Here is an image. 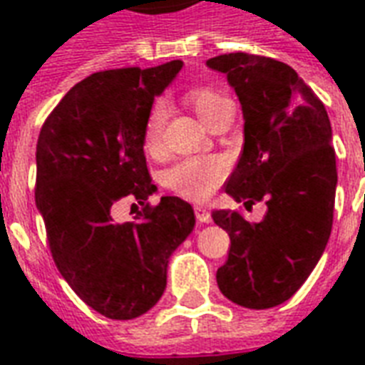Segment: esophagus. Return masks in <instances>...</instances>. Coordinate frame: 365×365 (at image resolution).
Returning <instances> with one entry per match:
<instances>
[{
    "label": "esophagus",
    "instance_id": "1",
    "mask_svg": "<svg viewBox=\"0 0 365 365\" xmlns=\"http://www.w3.org/2000/svg\"><path fill=\"white\" fill-rule=\"evenodd\" d=\"M194 212H196V218L201 224L211 222V211L203 205H194Z\"/></svg>",
    "mask_w": 365,
    "mask_h": 365
}]
</instances>
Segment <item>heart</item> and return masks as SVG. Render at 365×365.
Listing matches in <instances>:
<instances>
[{
	"label": "heart",
	"instance_id": "obj_1",
	"mask_svg": "<svg viewBox=\"0 0 365 365\" xmlns=\"http://www.w3.org/2000/svg\"><path fill=\"white\" fill-rule=\"evenodd\" d=\"M186 100L207 124H211L215 115L228 103V100L218 90L209 86H194L186 92ZM165 118H168V105L164 100H156L150 105L143 124V145L147 153L158 154L164 147ZM226 175H228V162L220 156H188L169 169L165 182L175 194L186 200L201 201L217 190Z\"/></svg>",
	"mask_w": 365,
	"mask_h": 365
}]
</instances>
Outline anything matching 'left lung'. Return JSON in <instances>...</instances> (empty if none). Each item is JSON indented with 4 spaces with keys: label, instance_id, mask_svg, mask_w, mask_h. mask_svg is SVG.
<instances>
[{
    "label": "left lung",
    "instance_id": "left-lung-1",
    "mask_svg": "<svg viewBox=\"0 0 365 365\" xmlns=\"http://www.w3.org/2000/svg\"><path fill=\"white\" fill-rule=\"evenodd\" d=\"M207 66L228 75L243 107L245 145L226 192L245 205H267L258 224L239 211L212 212L232 243L218 288L241 307H275L307 281L330 239L337 185L330 118L279 60L230 52Z\"/></svg>",
    "mask_w": 365,
    "mask_h": 365
}]
</instances>
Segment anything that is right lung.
<instances>
[{
	"mask_svg": "<svg viewBox=\"0 0 365 365\" xmlns=\"http://www.w3.org/2000/svg\"><path fill=\"white\" fill-rule=\"evenodd\" d=\"M180 67L173 60L90 75L52 109L37 139L35 203L52 260L73 292L107 319H135L156 305L169 256L196 222L180 197L148 203L156 186L143 153L154 96ZM122 199L142 205L137 223L112 220Z\"/></svg>",
	"mask_w": 365,
	"mask_h": 365,
	"instance_id": "1",
	"label": "right lung"
}]
</instances>
